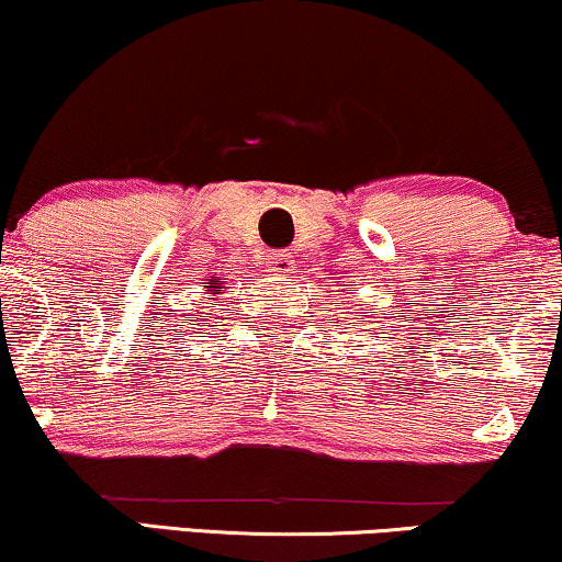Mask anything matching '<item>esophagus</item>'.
<instances>
[{"label": "esophagus", "mask_w": 562, "mask_h": 562, "mask_svg": "<svg viewBox=\"0 0 562 562\" xmlns=\"http://www.w3.org/2000/svg\"><path fill=\"white\" fill-rule=\"evenodd\" d=\"M294 258H291L289 252H273L271 263H268V273L273 276V281H281L289 279V276L294 273Z\"/></svg>", "instance_id": "obj_1"}]
</instances>
